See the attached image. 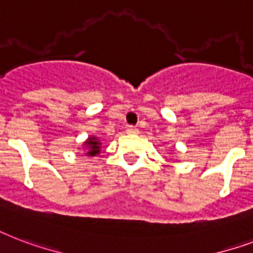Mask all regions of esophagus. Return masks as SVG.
I'll use <instances>...</instances> for the list:
<instances>
[{"label": "esophagus", "mask_w": 253, "mask_h": 253, "mask_svg": "<svg viewBox=\"0 0 253 253\" xmlns=\"http://www.w3.org/2000/svg\"><path fill=\"white\" fill-rule=\"evenodd\" d=\"M126 131L128 132V134H138V132H139V130H138L135 126H128Z\"/></svg>", "instance_id": "34e87169"}]
</instances>
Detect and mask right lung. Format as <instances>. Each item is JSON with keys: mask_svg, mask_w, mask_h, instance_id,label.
Here are the masks:
<instances>
[{"mask_svg": "<svg viewBox=\"0 0 253 253\" xmlns=\"http://www.w3.org/2000/svg\"><path fill=\"white\" fill-rule=\"evenodd\" d=\"M86 146L88 147V151L86 152V155H90V157H94L96 154H99V148H101V143L98 142L95 136H91V138H88L86 142Z\"/></svg>", "mask_w": 253, "mask_h": 253, "instance_id": "obj_1", "label": "right lung"}]
</instances>
